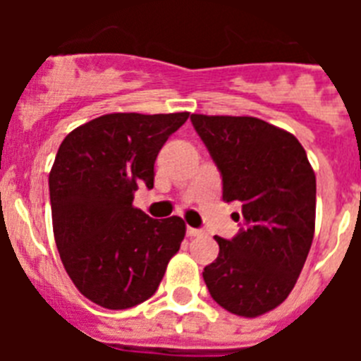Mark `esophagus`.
<instances>
[{
	"mask_svg": "<svg viewBox=\"0 0 361 361\" xmlns=\"http://www.w3.org/2000/svg\"><path fill=\"white\" fill-rule=\"evenodd\" d=\"M186 235L188 237H199V235H202V231H200V229H195V228H188Z\"/></svg>",
	"mask_w": 361,
	"mask_h": 361,
	"instance_id": "34e87169",
	"label": "esophagus"
}]
</instances>
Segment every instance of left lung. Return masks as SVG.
<instances>
[{"label": "left lung", "mask_w": 361, "mask_h": 361, "mask_svg": "<svg viewBox=\"0 0 361 361\" xmlns=\"http://www.w3.org/2000/svg\"><path fill=\"white\" fill-rule=\"evenodd\" d=\"M222 175V199L240 202L242 229L215 237L219 257L204 267L209 295L244 318L279 307L295 288L314 237L317 177L293 133L257 117L191 116Z\"/></svg>", "instance_id": "left-lung-1"}]
</instances>
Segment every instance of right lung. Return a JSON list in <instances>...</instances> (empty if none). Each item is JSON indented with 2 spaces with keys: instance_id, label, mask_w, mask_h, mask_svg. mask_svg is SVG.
<instances>
[{
  "instance_id": "obj_1",
  "label": "right lung",
  "mask_w": 361,
  "mask_h": 361,
  "mask_svg": "<svg viewBox=\"0 0 361 361\" xmlns=\"http://www.w3.org/2000/svg\"><path fill=\"white\" fill-rule=\"evenodd\" d=\"M188 111L106 114L70 132L49 175L57 251L73 286L104 309L142 304L180 247V216L155 220L133 208L153 188V164Z\"/></svg>"
}]
</instances>
